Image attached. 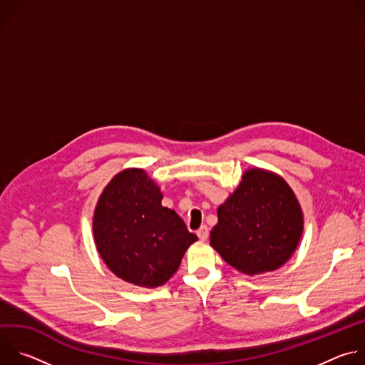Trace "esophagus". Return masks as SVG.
Returning <instances> with one entry per match:
<instances>
[{
    "label": "esophagus",
    "instance_id": "1",
    "mask_svg": "<svg viewBox=\"0 0 365 365\" xmlns=\"http://www.w3.org/2000/svg\"><path fill=\"white\" fill-rule=\"evenodd\" d=\"M197 237H199V240H202V241H206L207 240V237H210V230H207V227L206 225H202L199 230H197Z\"/></svg>",
    "mask_w": 365,
    "mask_h": 365
}]
</instances>
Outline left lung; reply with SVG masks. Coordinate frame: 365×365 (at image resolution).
<instances>
[{"label": "left lung", "mask_w": 365, "mask_h": 365, "mask_svg": "<svg viewBox=\"0 0 365 365\" xmlns=\"http://www.w3.org/2000/svg\"><path fill=\"white\" fill-rule=\"evenodd\" d=\"M302 232L303 212L292 187L279 175L254 168L218 207L211 245L230 266L254 276L282 267Z\"/></svg>", "instance_id": "left-lung-1"}]
</instances>
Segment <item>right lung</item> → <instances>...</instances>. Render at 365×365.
<instances>
[{"mask_svg": "<svg viewBox=\"0 0 365 365\" xmlns=\"http://www.w3.org/2000/svg\"><path fill=\"white\" fill-rule=\"evenodd\" d=\"M160 187L143 169L115 175L95 206L92 228L96 250L120 279L159 287L179 269L197 237L183 220L162 206Z\"/></svg>", "mask_w": 365, "mask_h": 365, "instance_id": "right-lung-1", "label": "right lung"}]
</instances>
